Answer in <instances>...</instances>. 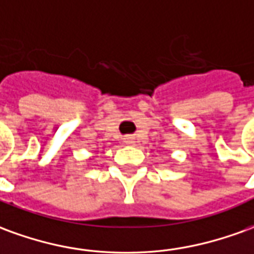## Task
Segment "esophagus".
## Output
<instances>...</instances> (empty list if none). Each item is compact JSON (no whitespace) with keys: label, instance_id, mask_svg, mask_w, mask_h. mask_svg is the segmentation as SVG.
<instances>
[{"label":"esophagus","instance_id":"obj_1","mask_svg":"<svg viewBox=\"0 0 254 254\" xmlns=\"http://www.w3.org/2000/svg\"><path fill=\"white\" fill-rule=\"evenodd\" d=\"M124 143H125V144H134V140H133L132 137L127 136V137L124 139Z\"/></svg>","mask_w":254,"mask_h":254}]
</instances>
